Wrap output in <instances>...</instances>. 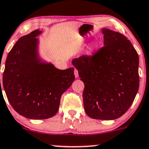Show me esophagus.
<instances>
[{"label": "esophagus", "instance_id": "esophagus-1", "mask_svg": "<svg viewBox=\"0 0 149 149\" xmlns=\"http://www.w3.org/2000/svg\"><path fill=\"white\" fill-rule=\"evenodd\" d=\"M74 75H75V76H76V78H78V69H74Z\"/></svg>", "mask_w": 149, "mask_h": 149}]
</instances>
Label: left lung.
<instances>
[{"label":"left lung","mask_w":149,"mask_h":149,"mask_svg":"<svg viewBox=\"0 0 149 149\" xmlns=\"http://www.w3.org/2000/svg\"><path fill=\"white\" fill-rule=\"evenodd\" d=\"M104 46L72 61L84 82V110L93 119L115 120L127 111L139 88L138 54L127 37L103 29Z\"/></svg>","instance_id":"obj_1"}]
</instances>
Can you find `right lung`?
I'll return each instance as SVG.
<instances>
[{
    "instance_id": "right-lung-1",
    "label": "right lung",
    "mask_w": 149,
    "mask_h": 149,
    "mask_svg": "<svg viewBox=\"0 0 149 149\" xmlns=\"http://www.w3.org/2000/svg\"><path fill=\"white\" fill-rule=\"evenodd\" d=\"M40 33L36 29L18 39L8 54L3 76L12 107L21 116L34 120L55 116L62 95L75 80L73 67L60 70L40 63L35 37Z\"/></svg>"
}]
</instances>
